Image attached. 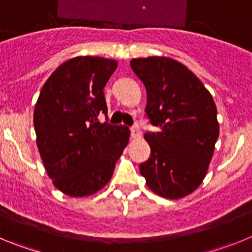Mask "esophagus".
Instances as JSON below:
<instances>
[{
    "label": "esophagus",
    "mask_w": 252,
    "mask_h": 252,
    "mask_svg": "<svg viewBox=\"0 0 252 252\" xmlns=\"http://www.w3.org/2000/svg\"><path fill=\"white\" fill-rule=\"evenodd\" d=\"M130 132H131V137H133V139H139V137L141 136V131H140V128L137 127V126H132V127H130Z\"/></svg>",
    "instance_id": "obj_1"
}]
</instances>
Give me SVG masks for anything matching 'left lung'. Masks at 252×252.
<instances>
[{
    "label": "left lung",
    "mask_w": 252,
    "mask_h": 252,
    "mask_svg": "<svg viewBox=\"0 0 252 252\" xmlns=\"http://www.w3.org/2000/svg\"><path fill=\"white\" fill-rule=\"evenodd\" d=\"M146 90L145 116L158 132L144 135L150 158L140 164L149 188L179 199L199 187L220 135L212 95L186 65L170 58L131 60Z\"/></svg>",
    "instance_id": "obj_1"
}]
</instances>
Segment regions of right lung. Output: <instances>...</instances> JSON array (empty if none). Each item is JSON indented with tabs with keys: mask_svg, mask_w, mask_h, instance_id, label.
Wrapping results in <instances>:
<instances>
[{
	"mask_svg": "<svg viewBox=\"0 0 252 252\" xmlns=\"http://www.w3.org/2000/svg\"><path fill=\"white\" fill-rule=\"evenodd\" d=\"M117 62L98 57L66 60L49 77L34 111L40 155L59 190L86 197L103 188L127 145L130 130L107 119L103 88ZM106 116L101 124L98 116Z\"/></svg>",
	"mask_w": 252,
	"mask_h": 252,
	"instance_id": "1",
	"label": "right lung"
}]
</instances>
